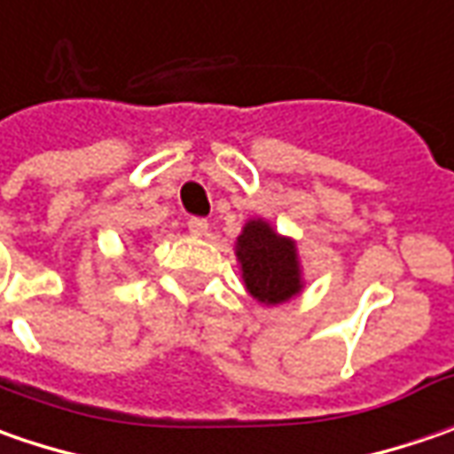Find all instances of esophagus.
<instances>
[{"label":"esophagus","mask_w":454,"mask_h":454,"mask_svg":"<svg viewBox=\"0 0 454 454\" xmlns=\"http://www.w3.org/2000/svg\"><path fill=\"white\" fill-rule=\"evenodd\" d=\"M186 227H189V232L194 237H201L207 235V227H209V222L201 217H192L189 222H186Z\"/></svg>","instance_id":"esophagus-1"}]
</instances>
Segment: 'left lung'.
I'll return each instance as SVG.
<instances>
[{"label": "left lung", "mask_w": 454, "mask_h": 454, "mask_svg": "<svg viewBox=\"0 0 454 454\" xmlns=\"http://www.w3.org/2000/svg\"><path fill=\"white\" fill-rule=\"evenodd\" d=\"M235 257L242 283L257 303L280 305L305 288L303 265L293 237L280 235L265 217H250L237 235Z\"/></svg>", "instance_id": "left-lung-1"}]
</instances>
